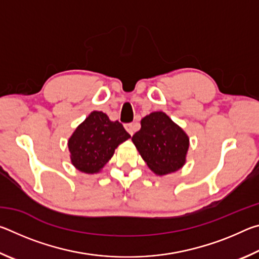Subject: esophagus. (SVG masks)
I'll use <instances>...</instances> for the list:
<instances>
[{"label": "esophagus", "mask_w": 259, "mask_h": 259, "mask_svg": "<svg viewBox=\"0 0 259 259\" xmlns=\"http://www.w3.org/2000/svg\"><path fill=\"white\" fill-rule=\"evenodd\" d=\"M124 128L131 136H133L135 134V131L137 130V125H136L135 123H126V124H124Z\"/></svg>", "instance_id": "esophagus-1"}]
</instances>
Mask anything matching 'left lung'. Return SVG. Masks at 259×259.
<instances>
[{
	"label": "left lung",
	"instance_id": "8db88e82",
	"mask_svg": "<svg viewBox=\"0 0 259 259\" xmlns=\"http://www.w3.org/2000/svg\"><path fill=\"white\" fill-rule=\"evenodd\" d=\"M140 124L133 143L153 172L163 176L185 164L190 139L165 113L153 112L143 117Z\"/></svg>",
	"mask_w": 259,
	"mask_h": 259
}]
</instances>
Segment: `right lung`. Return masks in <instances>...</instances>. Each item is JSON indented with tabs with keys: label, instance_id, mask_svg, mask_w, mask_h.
I'll return each instance as SVG.
<instances>
[{
	"label": "right lung",
	"instance_id": "1",
	"mask_svg": "<svg viewBox=\"0 0 259 259\" xmlns=\"http://www.w3.org/2000/svg\"><path fill=\"white\" fill-rule=\"evenodd\" d=\"M129 138L119 121H111L103 112H91L68 139L72 164L84 174H97Z\"/></svg>",
	"mask_w": 259,
	"mask_h": 259
}]
</instances>
